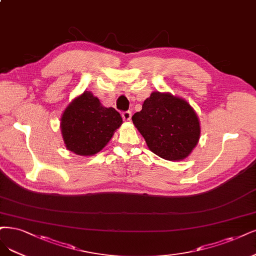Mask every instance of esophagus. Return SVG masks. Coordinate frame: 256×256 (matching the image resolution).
Returning <instances> with one entry per match:
<instances>
[{
  "mask_svg": "<svg viewBox=\"0 0 256 256\" xmlns=\"http://www.w3.org/2000/svg\"><path fill=\"white\" fill-rule=\"evenodd\" d=\"M122 116L124 118V120L126 122H130L131 120V116H132V113L130 111H125L122 113Z\"/></svg>",
  "mask_w": 256,
  "mask_h": 256,
  "instance_id": "obj_1",
  "label": "esophagus"
}]
</instances>
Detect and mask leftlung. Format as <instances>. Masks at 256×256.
<instances>
[{"label": "left lung", "instance_id": "1", "mask_svg": "<svg viewBox=\"0 0 256 256\" xmlns=\"http://www.w3.org/2000/svg\"><path fill=\"white\" fill-rule=\"evenodd\" d=\"M132 122L150 150L167 161H181L200 138V120L192 106L170 92L154 91Z\"/></svg>", "mask_w": 256, "mask_h": 256}]
</instances>
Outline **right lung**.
Returning a JSON list of instances; mask_svg holds the SVG:
<instances>
[{
  "label": "right lung",
  "instance_id": "1",
  "mask_svg": "<svg viewBox=\"0 0 256 256\" xmlns=\"http://www.w3.org/2000/svg\"><path fill=\"white\" fill-rule=\"evenodd\" d=\"M122 124L120 114L106 108L91 91H84L68 104L60 118V130L68 150L90 156L109 143Z\"/></svg>",
  "mask_w": 256,
  "mask_h": 256
}]
</instances>
